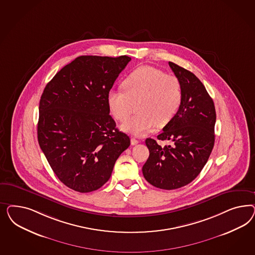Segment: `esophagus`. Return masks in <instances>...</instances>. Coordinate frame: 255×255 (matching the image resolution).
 I'll list each match as a JSON object with an SVG mask.
<instances>
[{"label":"esophagus","mask_w":255,"mask_h":255,"mask_svg":"<svg viewBox=\"0 0 255 255\" xmlns=\"http://www.w3.org/2000/svg\"><path fill=\"white\" fill-rule=\"evenodd\" d=\"M139 141L137 139L133 138V137H131V145H136V144H138Z\"/></svg>","instance_id":"1"}]
</instances>
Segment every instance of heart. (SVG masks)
I'll return each mask as SVG.
<instances>
[{
	"label": "heart",
	"mask_w": 255,
	"mask_h": 255,
	"mask_svg": "<svg viewBox=\"0 0 255 255\" xmlns=\"http://www.w3.org/2000/svg\"><path fill=\"white\" fill-rule=\"evenodd\" d=\"M124 90L112 89L107 95L111 115L124 122L137 104V115L126 121L122 129L144 135L158 125L163 127L178 114L183 99L180 80L162 70L143 65L131 72L123 82Z\"/></svg>",
	"instance_id": "1"
}]
</instances>
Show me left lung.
Returning <instances> with one entry per match:
<instances>
[{"label": "left lung", "mask_w": 255, "mask_h": 255, "mask_svg": "<svg viewBox=\"0 0 255 255\" xmlns=\"http://www.w3.org/2000/svg\"><path fill=\"white\" fill-rule=\"evenodd\" d=\"M169 66L181 82L183 99L157 139L173 144L162 147L154 139H146L149 156L142 168L147 182L163 190L183 187L199 175L214 147L216 123L214 103L203 83L178 64L169 62Z\"/></svg>", "instance_id": "obj_1"}]
</instances>
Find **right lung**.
<instances>
[{"instance_id":"right-lung-1","label":"right lung","mask_w":255,"mask_h":255,"mask_svg":"<svg viewBox=\"0 0 255 255\" xmlns=\"http://www.w3.org/2000/svg\"><path fill=\"white\" fill-rule=\"evenodd\" d=\"M131 58L80 56L46 84L39 103V146L55 175L79 193L108 181L130 146L109 115L107 95Z\"/></svg>"}]
</instances>
